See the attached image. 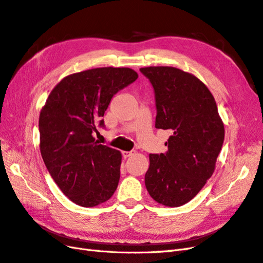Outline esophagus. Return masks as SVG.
Masks as SVG:
<instances>
[{
	"label": "esophagus",
	"mask_w": 263,
	"mask_h": 263,
	"mask_svg": "<svg viewBox=\"0 0 263 263\" xmlns=\"http://www.w3.org/2000/svg\"><path fill=\"white\" fill-rule=\"evenodd\" d=\"M122 155L126 159V158H128V157H132L134 155V151H123Z\"/></svg>",
	"instance_id": "1"
}]
</instances>
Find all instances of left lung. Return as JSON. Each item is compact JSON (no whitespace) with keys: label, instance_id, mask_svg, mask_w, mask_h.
<instances>
[{"label":"left lung","instance_id":"obj_1","mask_svg":"<svg viewBox=\"0 0 263 263\" xmlns=\"http://www.w3.org/2000/svg\"><path fill=\"white\" fill-rule=\"evenodd\" d=\"M154 87L156 128L172 135L165 154H150L145 184L158 203L178 208L200 192L215 170L224 124L214 97L193 74L173 67L141 68Z\"/></svg>","mask_w":263,"mask_h":263}]
</instances>
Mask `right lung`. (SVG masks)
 I'll return each instance as SVG.
<instances>
[{"label": "right lung", "mask_w": 263, "mask_h": 263, "mask_svg": "<svg viewBox=\"0 0 263 263\" xmlns=\"http://www.w3.org/2000/svg\"><path fill=\"white\" fill-rule=\"evenodd\" d=\"M138 78L129 68H97L66 77L39 115L47 170L70 201L93 208L109 200L121 177L122 155L95 140L114 95Z\"/></svg>", "instance_id": "1"}]
</instances>
